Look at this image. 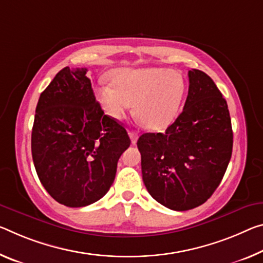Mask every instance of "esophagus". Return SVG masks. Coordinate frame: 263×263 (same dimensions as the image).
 I'll use <instances>...</instances> for the list:
<instances>
[{
  "label": "esophagus",
  "instance_id": "esophagus-1",
  "mask_svg": "<svg viewBox=\"0 0 263 263\" xmlns=\"http://www.w3.org/2000/svg\"><path fill=\"white\" fill-rule=\"evenodd\" d=\"M128 136H130L132 144L135 145V144L137 143V140H138V137H139V136H138V132L131 130V131H128Z\"/></svg>",
  "mask_w": 263,
  "mask_h": 263
}]
</instances>
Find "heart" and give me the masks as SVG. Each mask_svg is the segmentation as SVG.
<instances>
[{
    "label": "heart",
    "instance_id": "heart-1",
    "mask_svg": "<svg viewBox=\"0 0 263 263\" xmlns=\"http://www.w3.org/2000/svg\"><path fill=\"white\" fill-rule=\"evenodd\" d=\"M112 84L96 89V97L112 119H122L135 103V114L147 128L160 130L176 119L185 95L184 79L162 68H122L111 73Z\"/></svg>",
    "mask_w": 263,
    "mask_h": 263
}]
</instances>
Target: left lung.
<instances>
[{
    "instance_id": "1",
    "label": "left lung",
    "mask_w": 263,
    "mask_h": 263,
    "mask_svg": "<svg viewBox=\"0 0 263 263\" xmlns=\"http://www.w3.org/2000/svg\"><path fill=\"white\" fill-rule=\"evenodd\" d=\"M184 110L164 133L137 141L143 181L151 197L173 211L195 208L214 193L232 157L233 131L226 99L208 74L189 71Z\"/></svg>"
}]
</instances>
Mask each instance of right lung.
I'll return each mask as SVG.
<instances>
[{"label":"right lung","instance_id":"1","mask_svg":"<svg viewBox=\"0 0 263 263\" xmlns=\"http://www.w3.org/2000/svg\"><path fill=\"white\" fill-rule=\"evenodd\" d=\"M86 68L62 69L41 93L31 132L40 181L57 202L84 207L103 198L131 140L104 115Z\"/></svg>","mask_w":263,"mask_h":263}]
</instances>
